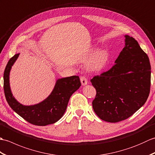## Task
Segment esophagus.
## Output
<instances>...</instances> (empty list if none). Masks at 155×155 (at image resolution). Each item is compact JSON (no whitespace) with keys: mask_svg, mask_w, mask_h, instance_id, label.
I'll list each match as a JSON object with an SVG mask.
<instances>
[{"mask_svg":"<svg viewBox=\"0 0 155 155\" xmlns=\"http://www.w3.org/2000/svg\"><path fill=\"white\" fill-rule=\"evenodd\" d=\"M81 84L82 85H83V86H84V85L87 84L88 82H87V78L84 77V76H82V77H81Z\"/></svg>","mask_w":155,"mask_h":155,"instance_id":"1","label":"esophagus"}]
</instances>
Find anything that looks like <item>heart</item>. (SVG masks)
Wrapping results in <instances>:
<instances>
[{"mask_svg": "<svg viewBox=\"0 0 155 155\" xmlns=\"http://www.w3.org/2000/svg\"><path fill=\"white\" fill-rule=\"evenodd\" d=\"M93 52L94 50L91 51V53ZM108 58V54L107 51L104 49H99L92 55L88 61V67L93 71L100 70L106 64Z\"/></svg>", "mask_w": 155, "mask_h": 155, "instance_id": "obj_1", "label": "heart"}]
</instances>
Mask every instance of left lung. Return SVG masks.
Returning a JSON list of instances; mask_svg holds the SVG:
<instances>
[{
    "label": "left lung",
    "mask_w": 155,
    "mask_h": 155,
    "mask_svg": "<svg viewBox=\"0 0 155 155\" xmlns=\"http://www.w3.org/2000/svg\"><path fill=\"white\" fill-rule=\"evenodd\" d=\"M124 37L125 46L114 65L91 80L97 91L93 110L101 119L109 123L132 116L150 93L149 58L135 39L128 35Z\"/></svg>",
    "instance_id": "obj_1"
}]
</instances>
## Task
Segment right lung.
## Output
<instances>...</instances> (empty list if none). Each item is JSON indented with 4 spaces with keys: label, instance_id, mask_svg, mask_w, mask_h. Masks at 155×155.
Instances as JSON below:
<instances>
[{
    "label": "right lung",
    "instance_id": "obj_1",
    "mask_svg": "<svg viewBox=\"0 0 155 155\" xmlns=\"http://www.w3.org/2000/svg\"><path fill=\"white\" fill-rule=\"evenodd\" d=\"M19 56L16 54L10 59L4 72V91L6 101L12 109L28 123L38 126H46L57 122L63 116L71 95L81 87L78 76L59 78L51 94L41 103L25 106L12 96L9 83L12 66Z\"/></svg>",
    "mask_w": 155,
    "mask_h": 155
}]
</instances>
